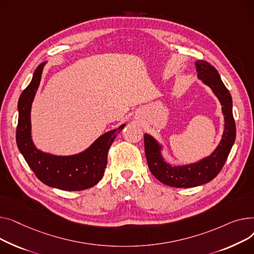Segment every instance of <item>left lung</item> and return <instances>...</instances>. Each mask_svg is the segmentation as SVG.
Returning a JSON list of instances; mask_svg holds the SVG:
<instances>
[{"instance_id": "obj_1", "label": "left lung", "mask_w": 254, "mask_h": 254, "mask_svg": "<svg viewBox=\"0 0 254 254\" xmlns=\"http://www.w3.org/2000/svg\"><path fill=\"white\" fill-rule=\"evenodd\" d=\"M198 78L209 86L219 99L225 116V131L216 150L198 163L187 166H170L161 155V145L148 134H144V152L148 168L158 181L173 188H192L209 183L220 172L236 138L233 117V101L230 91L222 83L216 68L205 61L196 62Z\"/></svg>"}]
</instances>
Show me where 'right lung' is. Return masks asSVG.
<instances>
[{
  "instance_id": "add662e5",
  "label": "right lung",
  "mask_w": 254,
  "mask_h": 254,
  "mask_svg": "<svg viewBox=\"0 0 254 254\" xmlns=\"http://www.w3.org/2000/svg\"><path fill=\"white\" fill-rule=\"evenodd\" d=\"M44 65L42 64L37 67L31 83L18 100L17 146L28 166L43 184L63 190H82L94 187L103 176L110 147L125 124L103 134L78 155L53 156L37 150L31 136V109Z\"/></svg>"
}]
</instances>
